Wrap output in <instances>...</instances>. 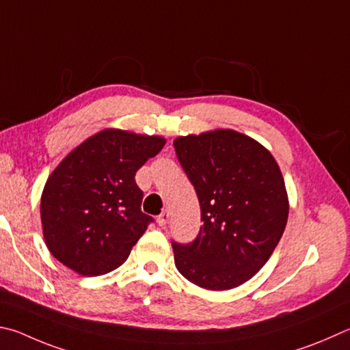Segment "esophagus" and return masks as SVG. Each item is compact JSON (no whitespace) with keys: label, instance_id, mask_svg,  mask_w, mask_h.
Wrapping results in <instances>:
<instances>
[{"label":"esophagus","instance_id":"34e87169","mask_svg":"<svg viewBox=\"0 0 350 350\" xmlns=\"http://www.w3.org/2000/svg\"><path fill=\"white\" fill-rule=\"evenodd\" d=\"M168 220H170V211H168V209H163L161 215L157 217V224L161 226H165L168 224Z\"/></svg>","mask_w":350,"mask_h":350}]
</instances>
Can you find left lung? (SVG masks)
<instances>
[{"instance_id":"obj_1","label":"left lung","mask_w":350,"mask_h":350,"mask_svg":"<svg viewBox=\"0 0 350 350\" xmlns=\"http://www.w3.org/2000/svg\"><path fill=\"white\" fill-rule=\"evenodd\" d=\"M174 150L203 221L193 243L173 241L176 268L203 289L237 288L263 268L283 236L289 200L280 167L256 139L230 129L180 136Z\"/></svg>"}]
</instances>
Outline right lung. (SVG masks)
Masks as SVG:
<instances>
[{
  "instance_id": "add662e5",
  "label": "right lung",
  "mask_w": 350,
  "mask_h": 350,
  "mask_svg": "<svg viewBox=\"0 0 350 350\" xmlns=\"http://www.w3.org/2000/svg\"><path fill=\"white\" fill-rule=\"evenodd\" d=\"M165 137L105 129L62 159L44 185L41 224L52 256L81 275L119 268L153 219L141 211L136 171Z\"/></svg>"
}]
</instances>
